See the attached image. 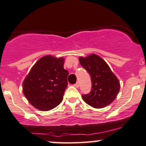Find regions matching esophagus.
Listing matches in <instances>:
<instances>
[{
	"mask_svg": "<svg viewBox=\"0 0 146 146\" xmlns=\"http://www.w3.org/2000/svg\"><path fill=\"white\" fill-rule=\"evenodd\" d=\"M73 85H74L75 88H78V87H79V83H78V82H76V83H75Z\"/></svg>",
	"mask_w": 146,
	"mask_h": 146,
	"instance_id": "34e87169",
	"label": "esophagus"
}]
</instances>
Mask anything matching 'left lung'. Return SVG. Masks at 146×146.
<instances>
[{
  "instance_id": "obj_1",
  "label": "left lung",
  "mask_w": 146,
  "mask_h": 146,
  "mask_svg": "<svg viewBox=\"0 0 146 146\" xmlns=\"http://www.w3.org/2000/svg\"><path fill=\"white\" fill-rule=\"evenodd\" d=\"M79 61L92 81L90 93L82 95L83 100L94 108H103L111 104L118 95L120 84L107 63L95 54L80 57Z\"/></svg>"
}]
</instances>
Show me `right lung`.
Returning a JSON list of instances; mask_svg holds the SVG:
<instances>
[{
	"label": "right lung",
	"mask_w": 146,
	"mask_h": 146,
	"mask_svg": "<svg viewBox=\"0 0 146 146\" xmlns=\"http://www.w3.org/2000/svg\"><path fill=\"white\" fill-rule=\"evenodd\" d=\"M64 64L63 58L46 56L31 69L23 82V93L35 108L48 111L61 102L68 75Z\"/></svg>",
	"instance_id": "obj_1"
}]
</instances>
